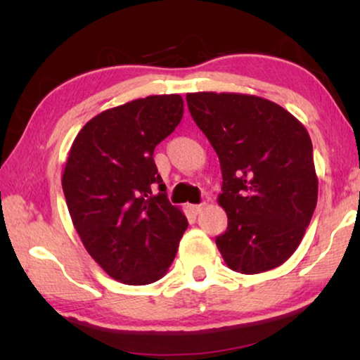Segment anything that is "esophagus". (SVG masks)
Segmentation results:
<instances>
[{
	"label": "esophagus",
	"instance_id": "34e87169",
	"mask_svg": "<svg viewBox=\"0 0 360 360\" xmlns=\"http://www.w3.org/2000/svg\"><path fill=\"white\" fill-rule=\"evenodd\" d=\"M203 206H205L203 203H201V205H191V206H190V210H191V211H193V213H195V214H198V213H200V211H201V210H203Z\"/></svg>",
	"mask_w": 360,
	"mask_h": 360
}]
</instances>
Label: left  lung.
<instances>
[{"instance_id":"8db88e82","label":"left lung","mask_w":360,"mask_h":360,"mask_svg":"<svg viewBox=\"0 0 360 360\" xmlns=\"http://www.w3.org/2000/svg\"><path fill=\"white\" fill-rule=\"evenodd\" d=\"M190 115L219 159L218 203L228 229L216 238L234 272L278 267L302 243L318 201L313 144L277 103L240 93H188Z\"/></svg>"}]
</instances>
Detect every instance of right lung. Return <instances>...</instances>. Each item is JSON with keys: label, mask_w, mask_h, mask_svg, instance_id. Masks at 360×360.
Masks as SVG:
<instances>
[{"label": "right lung", "mask_w": 360, "mask_h": 360, "mask_svg": "<svg viewBox=\"0 0 360 360\" xmlns=\"http://www.w3.org/2000/svg\"><path fill=\"white\" fill-rule=\"evenodd\" d=\"M181 116L180 95L139 98L100 112L72 144L62 176L68 213L88 254L121 283L164 277L188 226L152 157Z\"/></svg>", "instance_id": "obj_1"}]
</instances>
